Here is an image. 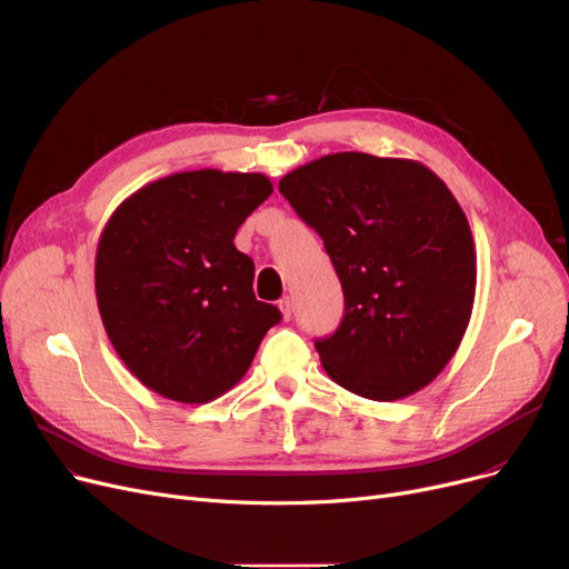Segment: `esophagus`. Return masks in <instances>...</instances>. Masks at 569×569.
Returning <instances> with one entry per match:
<instances>
[{
  "label": "esophagus",
  "mask_w": 569,
  "mask_h": 569,
  "mask_svg": "<svg viewBox=\"0 0 569 569\" xmlns=\"http://www.w3.org/2000/svg\"><path fill=\"white\" fill-rule=\"evenodd\" d=\"M278 308H280V312H282V317L289 321L291 319V315H293V300L287 296V298H282L280 303H278Z\"/></svg>",
  "instance_id": "obj_1"
}]
</instances>
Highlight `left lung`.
Wrapping results in <instances>:
<instances>
[{"instance_id": "1", "label": "left lung", "mask_w": 569, "mask_h": 569, "mask_svg": "<svg viewBox=\"0 0 569 569\" xmlns=\"http://www.w3.org/2000/svg\"><path fill=\"white\" fill-rule=\"evenodd\" d=\"M280 192L342 282V323L315 342L328 377L375 402L437 379L471 321L478 278L448 186L418 160L342 151L296 167Z\"/></svg>"}]
</instances>
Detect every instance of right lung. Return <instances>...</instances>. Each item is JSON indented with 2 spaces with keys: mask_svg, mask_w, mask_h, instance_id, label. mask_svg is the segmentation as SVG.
I'll list each match as a JSON object with an SVG mask.
<instances>
[{
  "mask_svg": "<svg viewBox=\"0 0 569 569\" xmlns=\"http://www.w3.org/2000/svg\"><path fill=\"white\" fill-rule=\"evenodd\" d=\"M257 172L194 170L142 186L110 216L96 250L108 338L149 390L204 405L237 386L282 315L252 291L237 229L269 199Z\"/></svg>",
  "mask_w": 569,
  "mask_h": 569,
  "instance_id": "1",
  "label": "right lung"
}]
</instances>
